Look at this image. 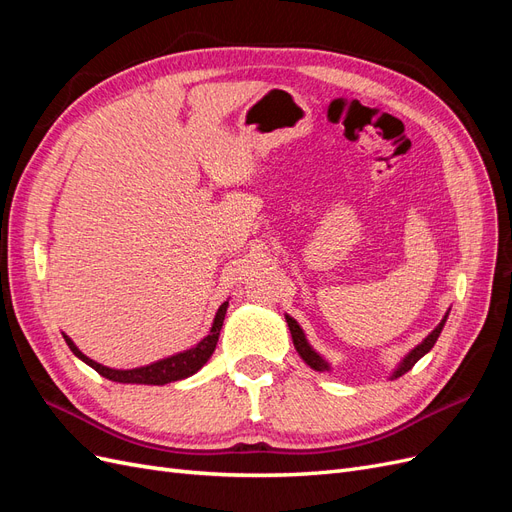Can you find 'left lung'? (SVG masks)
<instances>
[{
  "label": "left lung",
  "instance_id": "8db88e82",
  "mask_svg": "<svg viewBox=\"0 0 512 512\" xmlns=\"http://www.w3.org/2000/svg\"><path fill=\"white\" fill-rule=\"evenodd\" d=\"M448 316V314H446ZM446 316L442 318V322L438 324L436 329H433L421 344H418L414 350H410L408 354H406V359L399 363V367L393 371V376L391 378H399V376H404L406 371H410L412 367H414V363L418 361V359H423V356L433 348V344L438 342V337H440V333H442V327H444V322H446ZM286 322H288V329H290V335H292V344H294V348H297V352H299V356L301 359L312 367V369H316V371H329V363L322 359V356L307 344V339H305V333H303V329L299 327V322L294 320V318H290V316H286Z\"/></svg>",
  "mask_w": 512,
  "mask_h": 512
}]
</instances>
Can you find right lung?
Wrapping results in <instances>:
<instances>
[{
  "instance_id": "1",
  "label": "right lung",
  "mask_w": 512,
  "mask_h": 512,
  "mask_svg": "<svg viewBox=\"0 0 512 512\" xmlns=\"http://www.w3.org/2000/svg\"><path fill=\"white\" fill-rule=\"evenodd\" d=\"M226 307H228V301H224L220 305L218 314H215V320H213V327H211L209 335L205 339H200V342L194 348L177 352L173 356H168V359L156 361V363L145 365V367H134V369H111V367H104V365L96 363L94 359H89V356H85L79 348L74 346V342H72L68 335H64V339H66L68 348L76 356H79L83 363H87L89 367H94L100 376H104L108 380L123 382V384H158L160 386V384L183 380V378L196 374V371L209 361V356L213 354L215 346H218V337H220L222 324H224Z\"/></svg>"
}]
</instances>
